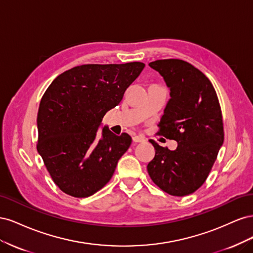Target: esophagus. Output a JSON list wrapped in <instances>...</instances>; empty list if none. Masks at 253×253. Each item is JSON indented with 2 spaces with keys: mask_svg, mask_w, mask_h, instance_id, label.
Segmentation results:
<instances>
[{
  "mask_svg": "<svg viewBox=\"0 0 253 253\" xmlns=\"http://www.w3.org/2000/svg\"><path fill=\"white\" fill-rule=\"evenodd\" d=\"M133 141L134 142H144L145 141V139H144V137H142V136H140V135H136V136H134L133 137Z\"/></svg>",
  "mask_w": 253,
  "mask_h": 253,
  "instance_id": "34e87169",
  "label": "esophagus"
}]
</instances>
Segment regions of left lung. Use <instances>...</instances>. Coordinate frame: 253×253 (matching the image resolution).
<instances>
[{"label": "left lung", "instance_id": "1", "mask_svg": "<svg viewBox=\"0 0 253 253\" xmlns=\"http://www.w3.org/2000/svg\"><path fill=\"white\" fill-rule=\"evenodd\" d=\"M149 65L170 88L171 99L157 125L158 134L178 145L171 151L151 139L155 157L148 165V173L166 193L186 196L204 185L224 142L219 101L210 80L186 61L156 60Z\"/></svg>", "mask_w": 253, "mask_h": 253}]
</instances>
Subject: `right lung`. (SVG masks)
<instances>
[{"label": "right lung", "instance_id": "add662e5", "mask_svg": "<svg viewBox=\"0 0 253 253\" xmlns=\"http://www.w3.org/2000/svg\"><path fill=\"white\" fill-rule=\"evenodd\" d=\"M144 68L142 62L84 64L51 82L38 111L37 150L53 182L74 197H88L110 181L131 136L97 129Z\"/></svg>", "mask_w": 253, "mask_h": 253}]
</instances>
